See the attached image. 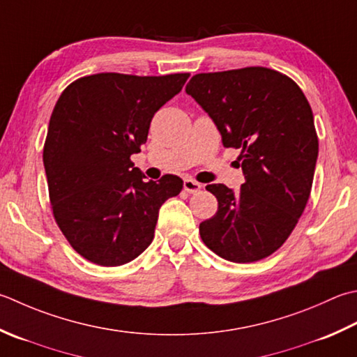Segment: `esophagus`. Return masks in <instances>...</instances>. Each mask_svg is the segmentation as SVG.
<instances>
[{
	"mask_svg": "<svg viewBox=\"0 0 357 357\" xmlns=\"http://www.w3.org/2000/svg\"><path fill=\"white\" fill-rule=\"evenodd\" d=\"M201 187L202 185L199 183H197L195 179H190V178L184 179V190L188 192V193H197V192L201 190Z\"/></svg>",
	"mask_w": 357,
	"mask_h": 357,
	"instance_id": "obj_1",
	"label": "esophagus"
}]
</instances>
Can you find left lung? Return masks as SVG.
Here are the masks:
<instances>
[{
    "label": "left lung",
    "mask_w": 357,
    "mask_h": 357,
    "mask_svg": "<svg viewBox=\"0 0 357 357\" xmlns=\"http://www.w3.org/2000/svg\"><path fill=\"white\" fill-rule=\"evenodd\" d=\"M192 96L218 128L222 145L240 149L238 192L206 190L218 211L199 225L206 246L225 260L252 263L288 240L308 202L319 141L302 89L274 69L254 66L193 75Z\"/></svg>",
    "instance_id": "left-lung-1"
}]
</instances>
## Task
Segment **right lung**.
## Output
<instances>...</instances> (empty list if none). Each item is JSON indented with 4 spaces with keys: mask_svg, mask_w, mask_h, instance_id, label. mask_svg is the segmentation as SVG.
Masks as SVG:
<instances>
[{
    "mask_svg": "<svg viewBox=\"0 0 357 357\" xmlns=\"http://www.w3.org/2000/svg\"><path fill=\"white\" fill-rule=\"evenodd\" d=\"M188 77L94 74L55 103L43 150L49 198L63 235L86 260L108 268L135 260L153 241L160 206L183 190L176 174L145 181L130 158Z\"/></svg>",
    "mask_w": 357,
    "mask_h": 357,
    "instance_id": "right-lung-1",
    "label": "right lung"
}]
</instances>
